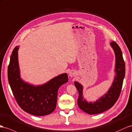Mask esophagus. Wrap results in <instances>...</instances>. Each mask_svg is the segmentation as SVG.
<instances>
[{
    "mask_svg": "<svg viewBox=\"0 0 132 132\" xmlns=\"http://www.w3.org/2000/svg\"><path fill=\"white\" fill-rule=\"evenodd\" d=\"M75 73H76V72H75V71H74L71 70V71H70L69 72V76H71V77H73V76H74L75 75Z\"/></svg>",
    "mask_w": 132,
    "mask_h": 132,
    "instance_id": "esophagus-1",
    "label": "esophagus"
}]
</instances>
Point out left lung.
Returning <instances> with one entry per match:
<instances>
[{"mask_svg":"<svg viewBox=\"0 0 132 132\" xmlns=\"http://www.w3.org/2000/svg\"><path fill=\"white\" fill-rule=\"evenodd\" d=\"M110 45L114 50L116 56L114 69L116 75L112 84L107 93L96 101L88 102L84 98L83 86L79 82H74L75 86L79 92L77 104L81 109L87 114H99L109 109L116 103L120 95L126 72L125 62L122 52L118 44L113 41L111 42Z\"/></svg>","mask_w":132,"mask_h":132,"instance_id":"8db88e82","label":"left lung"}]
</instances>
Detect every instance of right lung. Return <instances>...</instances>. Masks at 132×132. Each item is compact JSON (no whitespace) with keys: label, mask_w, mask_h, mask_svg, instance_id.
<instances>
[{"label":"right lung","mask_w":132,"mask_h":132,"mask_svg":"<svg viewBox=\"0 0 132 132\" xmlns=\"http://www.w3.org/2000/svg\"><path fill=\"white\" fill-rule=\"evenodd\" d=\"M13 50L8 68L9 84L19 106L26 112L36 116H47L55 110L59 87L68 82L66 73L53 77L46 83L33 85L23 80L20 75L18 51Z\"/></svg>","instance_id":"obj_1"}]
</instances>
